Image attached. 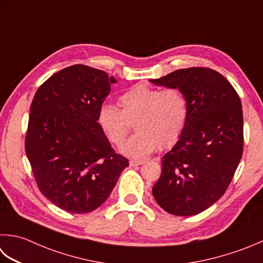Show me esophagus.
I'll list each match as a JSON object with an SVG mask.
<instances>
[{"instance_id": "1", "label": "esophagus", "mask_w": 263, "mask_h": 263, "mask_svg": "<svg viewBox=\"0 0 263 263\" xmlns=\"http://www.w3.org/2000/svg\"><path fill=\"white\" fill-rule=\"evenodd\" d=\"M128 164H130L131 166H136V165H141V164H143V161H136V159H131L130 162H128Z\"/></svg>"}]
</instances>
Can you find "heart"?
I'll use <instances>...</instances> for the list:
<instances>
[{
    "mask_svg": "<svg viewBox=\"0 0 263 263\" xmlns=\"http://www.w3.org/2000/svg\"><path fill=\"white\" fill-rule=\"evenodd\" d=\"M121 109L102 104L97 116L98 125L112 145H121L135 123V136L122 146L130 157H145L155 151H165L179 141L189 116L188 98L179 87L159 89L138 83L120 97Z\"/></svg>",
    "mask_w": 263,
    "mask_h": 263,
    "instance_id": "b5f03b06",
    "label": "heart"
}]
</instances>
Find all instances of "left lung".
<instances>
[{"label": "left lung", "mask_w": 263, "mask_h": 263, "mask_svg": "<svg viewBox=\"0 0 263 263\" xmlns=\"http://www.w3.org/2000/svg\"><path fill=\"white\" fill-rule=\"evenodd\" d=\"M179 87L189 102L183 135L162 158L153 195L164 211L188 217L209 209L226 193L243 155V110L234 86L208 67L178 69L151 80Z\"/></svg>", "instance_id": "obj_1"}]
</instances>
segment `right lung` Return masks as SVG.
Returning <instances> with one entry per match:
<instances>
[{"mask_svg":"<svg viewBox=\"0 0 263 263\" xmlns=\"http://www.w3.org/2000/svg\"><path fill=\"white\" fill-rule=\"evenodd\" d=\"M111 83L104 70L73 65L49 77L30 105L26 155L40 192L67 212L99 208L128 166L97 122Z\"/></svg>","mask_w":263,"mask_h":263,"instance_id":"obj_1","label":"right lung"}]
</instances>
